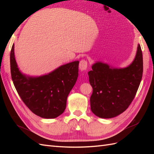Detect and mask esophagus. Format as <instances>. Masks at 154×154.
I'll return each instance as SVG.
<instances>
[{"mask_svg":"<svg viewBox=\"0 0 154 154\" xmlns=\"http://www.w3.org/2000/svg\"><path fill=\"white\" fill-rule=\"evenodd\" d=\"M88 67V62L85 60H82L79 63V69L81 71L86 70Z\"/></svg>","mask_w":154,"mask_h":154,"instance_id":"esophagus-1","label":"esophagus"}]
</instances>
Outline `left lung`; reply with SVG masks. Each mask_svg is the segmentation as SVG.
I'll use <instances>...</instances> for the list:
<instances>
[{
  "mask_svg": "<svg viewBox=\"0 0 154 154\" xmlns=\"http://www.w3.org/2000/svg\"><path fill=\"white\" fill-rule=\"evenodd\" d=\"M89 80L93 87L91 111L102 119H110L124 112L134 99L143 73L142 51L140 44L134 60L128 67L114 69L101 62L92 66Z\"/></svg>",
  "mask_w": 154,
  "mask_h": 154,
  "instance_id": "left-lung-1",
  "label": "left lung"
}]
</instances>
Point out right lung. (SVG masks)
<instances>
[{"instance_id": "add662e5", "label": "right lung", "mask_w": 154, "mask_h": 154, "mask_svg": "<svg viewBox=\"0 0 154 154\" xmlns=\"http://www.w3.org/2000/svg\"><path fill=\"white\" fill-rule=\"evenodd\" d=\"M79 63L71 62L48 75L30 77L18 69L14 44L11 51V77L17 93L32 112L44 119H55L64 112L68 94L77 79Z\"/></svg>"}]
</instances>
